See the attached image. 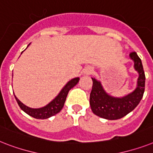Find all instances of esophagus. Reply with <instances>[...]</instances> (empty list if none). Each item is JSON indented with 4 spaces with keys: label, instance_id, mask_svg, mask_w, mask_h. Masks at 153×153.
<instances>
[{
    "label": "esophagus",
    "instance_id": "34e87169",
    "mask_svg": "<svg viewBox=\"0 0 153 153\" xmlns=\"http://www.w3.org/2000/svg\"><path fill=\"white\" fill-rule=\"evenodd\" d=\"M92 72H93V70H91L90 68H88V69H86V71H85V74H90Z\"/></svg>",
    "mask_w": 153,
    "mask_h": 153
}]
</instances>
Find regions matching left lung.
<instances>
[{"label":"left lung","instance_id":"8db88e82","mask_svg":"<svg viewBox=\"0 0 153 153\" xmlns=\"http://www.w3.org/2000/svg\"><path fill=\"white\" fill-rule=\"evenodd\" d=\"M130 58L134 62V68L139 74L137 86L134 91L122 98L109 96L104 90L100 82L93 79V87L90 93L89 104L93 112L106 120L121 119L132 111L141 101L145 92V75L141 59L136 52L130 53Z\"/></svg>","mask_w":153,"mask_h":153}]
</instances>
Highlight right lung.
Segmentation results:
<instances>
[{
    "instance_id": "1",
    "label": "right lung",
    "mask_w": 153,
    "mask_h": 153,
    "mask_svg": "<svg viewBox=\"0 0 153 153\" xmlns=\"http://www.w3.org/2000/svg\"><path fill=\"white\" fill-rule=\"evenodd\" d=\"M79 78H74V79L69 81L66 84L65 86L62 89L61 91L59 92V94L57 95V97H56L54 100H53L49 104H48L43 108H29V107L23 105V103L21 102L20 100H19L16 96H15V97H16V100L18 103L19 106L20 107V108L23 111H25L27 114H28L32 117L35 118V119L45 120V119H48V118L56 115V114L61 111V109L63 108V107L64 105V102L66 100V97L68 96V92L71 88L74 87L77 83L79 82Z\"/></svg>"
}]
</instances>
